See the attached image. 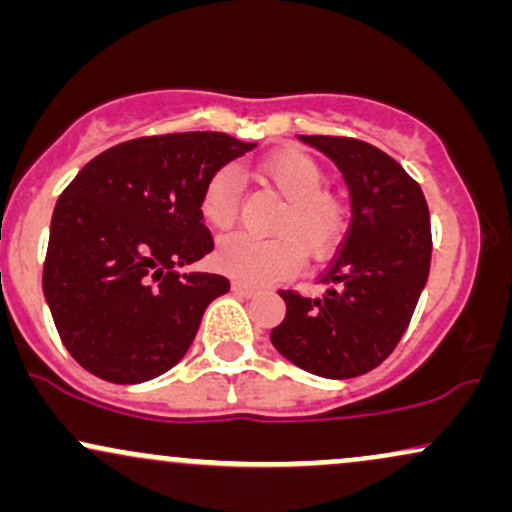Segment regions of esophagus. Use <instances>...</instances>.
Here are the masks:
<instances>
[{
	"instance_id": "34e87169",
	"label": "esophagus",
	"mask_w": 512,
	"mask_h": 512,
	"mask_svg": "<svg viewBox=\"0 0 512 512\" xmlns=\"http://www.w3.org/2000/svg\"><path fill=\"white\" fill-rule=\"evenodd\" d=\"M233 291H236L238 296H243V298H252V296H257V289H252V286L243 284V281H233Z\"/></svg>"
}]
</instances>
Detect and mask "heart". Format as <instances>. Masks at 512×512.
Returning a JSON list of instances; mask_svg holds the SVG:
<instances>
[{
  "instance_id": "b5f03b06",
  "label": "heart",
  "mask_w": 512,
  "mask_h": 512,
  "mask_svg": "<svg viewBox=\"0 0 512 512\" xmlns=\"http://www.w3.org/2000/svg\"><path fill=\"white\" fill-rule=\"evenodd\" d=\"M260 180L272 185L281 197H286V209L281 211L279 231L291 236L257 238L250 233H233L219 240L214 250V264L223 274L250 286H262L267 281L289 276L298 267L301 252L295 239L313 257L327 255L339 243L346 231V207L332 192L322 190L325 170L313 156L301 149L274 151L257 163ZM240 187L231 168L216 170L207 180L199 199L202 219L211 228H228L238 216ZM293 235L297 237L292 238Z\"/></svg>"
}]
</instances>
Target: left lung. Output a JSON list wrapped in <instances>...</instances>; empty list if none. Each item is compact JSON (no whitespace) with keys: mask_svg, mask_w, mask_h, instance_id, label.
<instances>
[{"mask_svg":"<svg viewBox=\"0 0 512 512\" xmlns=\"http://www.w3.org/2000/svg\"><path fill=\"white\" fill-rule=\"evenodd\" d=\"M344 175L351 226L308 298L279 291L286 317L269 339L293 366L344 380L392 354L407 330L431 269V214L419 182L378 146L346 137H308Z\"/></svg>","mask_w":512,"mask_h":512,"instance_id":"left-lung-1","label":"left lung"}]
</instances>
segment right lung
Listing matches in <instances>:
<instances>
[{"label": "right lung", "instance_id": "obj_1", "mask_svg": "<svg viewBox=\"0 0 512 512\" xmlns=\"http://www.w3.org/2000/svg\"><path fill=\"white\" fill-rule=\"evenodd\" d=\"M257 142L182 132L117 144L57 199L43 293L64 346L117 385L154 380L187 354L221 274L182 272L214 250L199 211L207 180Z\"/></svg>", "mask_w": 512, "mask_h": 512}]
</instances>
